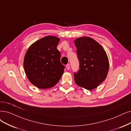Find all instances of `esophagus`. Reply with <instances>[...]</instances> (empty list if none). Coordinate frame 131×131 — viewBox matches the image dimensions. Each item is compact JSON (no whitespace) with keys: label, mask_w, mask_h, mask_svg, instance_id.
<instances>
[{"label":"esophagus","mask_w":131,"mask_h":131,"mask_svg":"<svg viewBox=\"0 0 131 131\" xmlns=\"http://www.w3.org/2000/svg\"><path fill=\"white\" fill-rule=\"evenodd\" d=\"M66 69H67V70H69L70 69V65L69 64H67V65H66Z\"/></svg>","instance_id":"34e87169"}]
</instances>
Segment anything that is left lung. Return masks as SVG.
I'll list each match as a JSON object with an SVG mask.
<instances>
[{
	"mask_svg": "<svg viewBox=\"0 0 131 131\" xmlns=\"http://www.w3.org/2000/svg\"><path fill=\"white\" fill-rule=\"evenodd\" d=\"M79 69L74 73L78 86L88 90H93L105 80L109 69V62L103 47L93 39L84 37L74 40Z\"/></svg>",
	"mask_w": 131,
	"mask_h": 131,
	"instance_id": "obj_1",
	"label": "left lung"
}]
</instances>
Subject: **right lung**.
Masks as SVG:
<instances>
[{"instance_id":"right-lung-1","label":"right lung","mask_w":131,"mask_h":131,"mask_svg":"<svg viewBox=\"0 0 131 131\" xmlns=\"http://www.w3.org/2000/svg\"><path fill=\"white\" fill-rule=\"evenodd\" d=\"M60 39L46 36L32 44L24 60L25 73L31 83L40 89L56 85L64 73L60 52L57 46Z\"/></svg>"}]
</instances>
